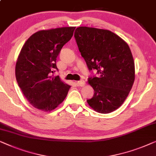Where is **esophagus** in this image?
<instances>
[{"instance_id":"obj_1","label":"esophagus","mask_w":156,"mask_h":156,"mask_svg":"<svg viewBox=\"0 0 156 156\" xmlns=\"http://www.w3.org/2000/svg\"><path fill=\"white\" fill-rule=\"evenodd\" d=\"M77 84L79 85V86H84L85 84V82L84 80H81L77 81Z\"/></svg>"}]
</instances>
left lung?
I'll list each match as a JSON object with an SVG mask.
<instances>
[{"label":"left lung","instance_id":"8db88e82","mask_svg":"<svg viewBox=\"0 0 156 156\" xmlns=\"http://www.w3.org/2000/svg\"><path fill=\"white\" fill-rule=\"evenodd\" d=\"M74 37L88 69H96L99 74L88 78L95 93L87 103L99 113L116 110L126 99L135 79L129 45L114 32L94 27H77Z\"/></svg>","mask_w":156,"mask_h":156}]
</instances>
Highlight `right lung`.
<instances>
[{
  "label": "right lung",
  "instance_id": "right-lung-1",
  "mask_svg": "<svg viewBox=\"0 0 156 156\" xmlns=\"http://www.w3.org/2000/svg\"><path fill=\"white\" fill-rule=\"evenodd\" d=\"M76 27L35 32L24 44L15 65V77L23 95L35 108L53 110L66 97L71 85L51 75L63 46L71 39Z\"/></svg>",
  "mask_w": 156,
  "mask_h": 156
}]
</instances>
